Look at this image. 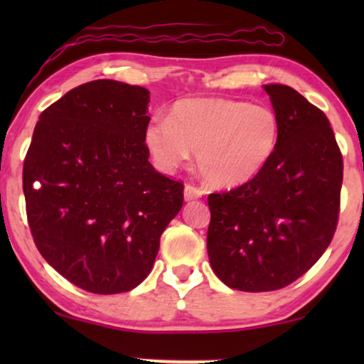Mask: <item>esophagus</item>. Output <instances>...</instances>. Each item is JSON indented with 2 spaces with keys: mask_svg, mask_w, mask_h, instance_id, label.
Listing matches in <instances>:
<instances>
[{
  "mask_svg": "<svg viewBox=\"0 0 364 364\" xmlns=\"http://www.w3.org/2000/svg\"><path fill=\"white\" fill-rule=\"evenodd\" d=\"M202 193H203L202 188L192 186V183H187L186 188H183V198H186L187 202L197 200V198L202 197Z\"/></svg>",
  "mask_w": 364,
  "mask_h": 364,
  "instance_id": "34e87169",
  "label": "esophagus"
}]
</instances>
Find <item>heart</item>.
I'll use <instances>...</instances> for the list:
<instances>
[{
	"label": "heart",
	"mask_w": 364,
	"mask_h": 364,
	"mask_svg": "<svg viewBox=\"0 0 364 364\" xmlns=\"http://www.w3.org/2000/svg\"><path fill=\"white\" fill-rule=\"evenodd\" d=\"M280 136V116L270 106L196 97L173 104L168 119H152L144 131V144L164 172L181 166L193 151L207 182L237 187L270 164Z\"/></svg>",
	"instance_id": "1"
}]
</instances>
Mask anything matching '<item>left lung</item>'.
I'll list each match as a JSON object with an SVG mask.
<instances>
[{"label":"left lung","mask_w":364,"mask_h":364,"mask_svg":"<svg viewBox=\"0 0 364 364\" xmlns=\"http://www.w3.org/2000/svg\"><path fill=\"white\" fill-rule=\"evenodd\" d=\"M263 89L282 121L275 156L252 181L208 196V260L240 291L298 280L325 253L340 217L343 157L325 112L290 86Z\"/></svg>","instance_id":"8db88e82"}]
</instances>
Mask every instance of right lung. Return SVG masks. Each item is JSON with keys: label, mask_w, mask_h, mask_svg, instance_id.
Instances as JSON below:
<instances>
[{"label": "right lung", "mask_w": 364, "mask_h": 364, "mask_svg": "<svg viewBox=\"0 0 364 364\" xmlns=\"http://www.w3.org/2000/svg\"><path fill=\"white\" fill-rule=\"evenodd\" d=\"M149 91L112 79L74 87L44 109L23 166L38 250L82 290L136 288L183 203V183L149 162Z\"/></svg>", "instance_id": "right-lung-1"}]
</instances>
